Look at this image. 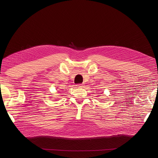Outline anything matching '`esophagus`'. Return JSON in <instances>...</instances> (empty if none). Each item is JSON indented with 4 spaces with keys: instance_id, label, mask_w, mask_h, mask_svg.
I'll return each mask as SVG.
<instances>
[{
    "instance_id": "34e87169",
    "label": "esophagus",
    "mask_w": 158,
    "mask_h": 158,
    "mask_svg": "<svg viewBox=\"0 0 158 158\" xmlns=\"http://www.w3.org/2000/svg\"><path fill=\"white\" fill-rule=\"evenodd\" d=\"M76 86L78 87V88H82L84 86V85L82 84H77L76 85Z\"/></svg>"
}]
</instances>
